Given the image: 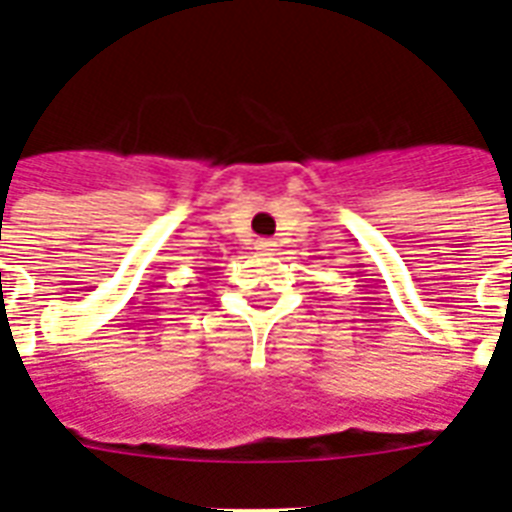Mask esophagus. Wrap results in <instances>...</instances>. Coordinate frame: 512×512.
I'll list each match as a JSON object with an SVG mask.
<instances>
[{
	"mask_svg": "<svg viewBox=\"0 0 512 512\" xmlns=\"http://www.w3.org/2000/svg\"><path fill=\"white\" fill-rule=\"evenodd\" d=\"M255 249H257V252H260V255H273V252H276V241L260 239L255 244Z\"/></svg>",
	"mask_w": 512,
	"mask_h": 512,
	"instance_id": "obj_1",
	"label": "esophagus"
}]
</instances>
